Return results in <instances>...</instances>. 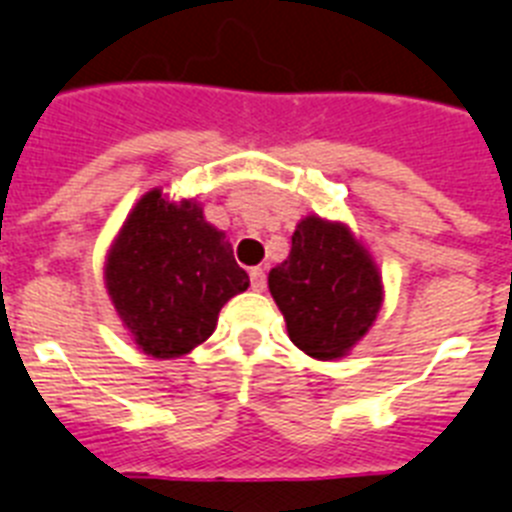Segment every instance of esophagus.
<instances>
[{"label":"esophagus","instance_id":"esophagus-1","mask_svg":"<svg viewBox=\"0 0 512 512\" xmlns=\"http://www.w3.org/2000/svg\"><path fill=\"white\" fill-rule=\"evenodd\" d=\"M248 274H251V287H253V290L264 292L266 290V272H264V269H261V266H253V269Z\"/></svg>","mask_w":512,"mask_h":512}]
</instances>
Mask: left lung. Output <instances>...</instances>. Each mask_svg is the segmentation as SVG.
Segmentation results:
<instances>
[{
  "mask_svg": "<svg viewBox=\"0 0 512 512\" xmlns=\"http://www.w3.org/2000/svg\"><path fill=\"white\" fill-rule=\"evenodd\" d=\"M269 292L292 344L316 360H339L368 334L383 305V282L368 248L342 222L308 214L290 256L269 272Z\"/></svg>",
  "mask_w": 512,
  "mask_h": 512,
  "instance_id": "obj_1",
  "label": "left lung"
}]
</instances>
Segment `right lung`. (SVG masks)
Returning <instances> with one entry per match:
<instances>
[{"label":"right lung","mask_w":512,"mask_h":512,"mask_svg":"<svg viewBox=\"0 0 512 512\" xmlns=\"http://www.w3.org/2000/svg\"><path fill=\"white\" fill-rule=\"evenodd\" d=\"M113 308L144 355H189L212 336L222 305L248 290L225 233L194 199L152 189L126 217L106 261Z\"/></svg>","instance_id":"obj_1"}]
</instances>
